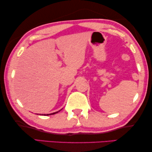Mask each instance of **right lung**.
Returning a JSON list of instances; mask_svg holds the SVG:
<instances>
[{"label": "right lung", "mask_w": 152, "mask_h": 152, "mask_svg": "<svg viewBox=\"0 0 152 152\" xmlns=\"http://www.w3.org/2000/svg\"><path fill=\"white\" fill-rule=\"evenodd\" d=\"M61 110H62V109H61ZM61 110H59V111H61ZM59 111H57V112H56V113H51V114H42V115H44V116H48V115H52V114H56V113H58V112ZM39 115H41V114H39Z\"/></svg>", "instance_id": "add662e5"}]
</instances>
